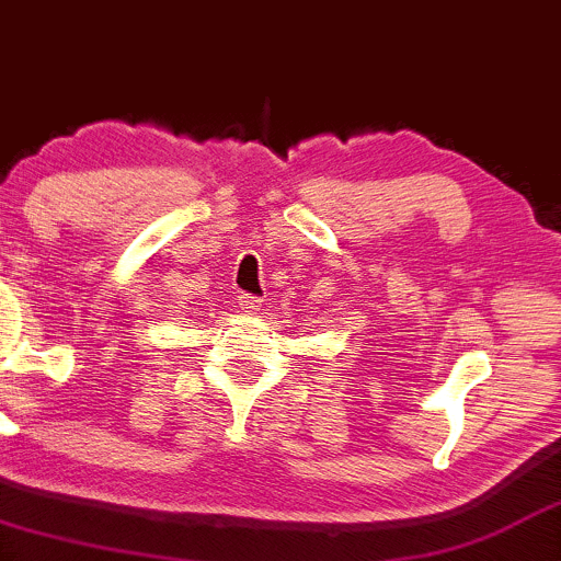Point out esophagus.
Instances as JSON below:
<instances>
[{
	"instance_id": "obj_1",
	"label": "esophagus",
	"mask_w": 561,
	"mask_h": 561,
	"mask_svg": "<svg viewBox=\"0 0 561 561\" xmlns=\"http://www.w3.org/2000/svg\"><path fill=\"white\" fill-rule=\"evenodd\" d=\"M261 298H253V295H238V306L240 310H245V313H255V310H261Z\"/></svg>"
}]
</instances>
